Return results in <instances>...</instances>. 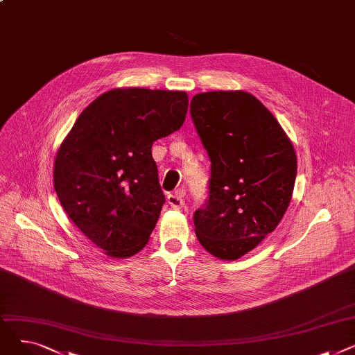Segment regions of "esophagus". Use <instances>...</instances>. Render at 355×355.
<instances>
[{
  "label": "esophagus",
  "mask_w": 355,
  "mask_h": 355,
  "mask_svg": "<svg viewBox=\"0 0 355 355\" xmlns=\"http://www.w3.org/2000/svg\"><path fill=\"white\" fill-rule=\"evenodd\" d=\"M184 196H185V189H178L175 193H171L166 196V201L170 206L175 207V209H180L182 207L184 204Z\"/></svg>",
  "instance_id": "34e87169"
}]
</instances>
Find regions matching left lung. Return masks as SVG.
<instances>
[{"mask_svg": "<svg viewBox=\"0 0 355 355\" xmlns=\"http://www.w3.org/2000/svg\"><path fill=\"white\" fill-rule=\"evenodd\" d=\"M190 114L211 161L209 197L193 217L196 234L209 253L236 260L272 233L288 210L295 149L248 92L198 93Z\"/></svg>", "mask_w": 355, "mask_h": 355, "instance_id": "1", "label": "left lung"}]
</instances>
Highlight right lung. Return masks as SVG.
<instances>
[{
	"label": "right lung",
	"instance_id": "right-lung-1",
	"mask_svg": "<svg viewBox=\"0 0 355 355\" xmlns=\"http://www.w3.org/2000/svg\"><path fill=\"white\" fill-rule=\"evenodd\" d=\"M185 92L114 89L74 122L54 161V190L78 229L114 257L138 253L151 236L164 193L153 144L178 130Z\"/></svg>",
	"mask_w": 355,
	"mask_h": 355
}]
</instances>
